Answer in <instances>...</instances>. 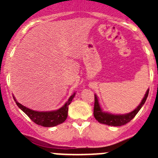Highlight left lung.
Instances as JSON below:
<instances>
[{
  "label": "left lung",
  "instance_id": "obj_1",
  "mask_svg": "<svg viewBox=\"0 0 158 158\" xmlns=\"http://www.w3.org/2000/svg\"><path fill=\"white\" fill-rule=\"evenodd\" d=\"M148 93H149V89H148L145 95H144V97L136 109L131 112L123 114H114L103 111L100 106L98 97L96 95H95V104H94L93 112L94 117L99 123L105 124V125H110V126H122V125H125L135 118V116L138 114L141 107L144 106L148 96Z\"/></svg>",
  "mask_w": 158,
  "mask_h": 158
}]
</instances>
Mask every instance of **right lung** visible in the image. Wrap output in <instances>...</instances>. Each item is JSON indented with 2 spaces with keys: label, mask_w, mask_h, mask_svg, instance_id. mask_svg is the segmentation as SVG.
<instances>
[{
  "label": "right lung",
  "mask_w": 158,
  "mask_h": 158,
  "mask_svg": "<svg viewBox=\"0 0 158 158\" xmlns=\"http://www.w3.org/2000/svg\"><path fill=\"white\" fill-rule=\"evenodd\" d=\"M76 92L73 94L68 101L64 104L63 107L60 109L55 110V111H34L30 109H28L26 106H23L20 103L16 100L14 97V99L15 101L17 106L20 108L28 117L33 121L36 125H41L43 127H54L56 125L62 124L66 121L68 115V109H69V105L71 103L72 100L75 97Z\"/></svg>",
  "instance_id": "1"
}]
</instances>
